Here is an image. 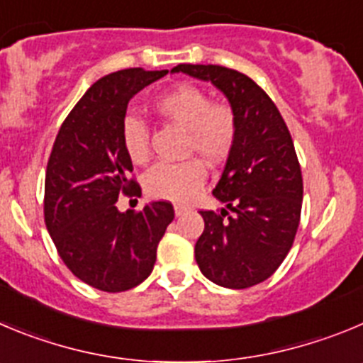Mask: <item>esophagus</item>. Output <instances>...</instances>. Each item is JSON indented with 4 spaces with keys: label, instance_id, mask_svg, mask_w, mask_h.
Listing matches in <instances>:
<instances>
[{
    "label": "esophagus",
    "instance_id": "34e87169",
    "mask_svg": "<svg viewBox=\"0 0 363 363\" xmlns=\"http://www.w3.org/2000/svg\"><path fill=\"white\" fill-rule=\"evenodd\" d=\"M185 212H187V208L182 207V205H176V207H174V214L176 216H184Z\"/></svg>",
    "mask_w": 363,
    "mask_h": 363
}]
</instances>
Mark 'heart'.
<instances>
[{"label":"heart","instance_id":"obj_1","mask_svg":"<svg viewBox=\"0 0 363 363\" xmlns=\"http://www.w3.org/2000/svg\"><path fill=\"white\" fill-rule=\"evenodd\" d=\"M156 111L187 131L185 151L198 155L212 165L223 164L238 140V116L228 104L212 102L208 93L192 84H178L155 101ZM122 144L133 164L149 158V129L142 118L128 115L122 122ZM207 179L199 158L178 164H158L145 174L144 187L151 198L187 203Z\"/></svg>","mask_w":363,"mask_h":363}]
</instances>
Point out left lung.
<instances>
[{
  "mask_svg": "<svg viewBox=\"0 0 363 363\" xmlns=\"http://www.w3.org/2000/svg\"><path fill=\"white\" fill-rule=\"evenodd\" d=\"M171 72L214 84L238 116L235 147L212 191L225 207L219 214L199 212L205 230L194 255L214 284L250 288L277 270L297 234L302 174L294 140L277 106L245 73L216 65H178Z\"/></svg>",
  "mask_w": 363,
  "mask_h": 363,
  "instance_id": "obj_1",
  "label": "left lung"
}]
</instances>
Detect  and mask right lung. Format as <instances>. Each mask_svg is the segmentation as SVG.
Masks as SVG:
<instances>
[{
  "label": "right lung",
  "mask_w": 363,
  "mask_h": 363,
  "mask_svg": "<svg viewBox=\"0 0 363 363\" xmlns=\"http://www.w3.org/2000/svg\"><path fill=\"white\" fill-rule=\"evenodd\" d=\"M167 69H121L93 82L53 142L45 179V223L75 277L97 290H131L151 275L156 248L174 219L167 201L121 212L118 196L138 194L122 144L129 101Z\"/></svg>",
  "instance_id": "right-lung-1"
}]
</instances>
